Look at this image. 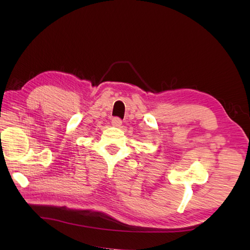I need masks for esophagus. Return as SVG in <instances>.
Returning <instances> with one entry per match:
<instances>
[{
    "label": "esophagus",
    "mask_w": 250,
    "mask_h": 250,
    "mask_svg": "<svg viewBox=\"0 0 250 250\" xmlns=\"http://www.w3.org/2000/svg\"><path fill=\"white\" fill-rule=\"evenodd\" d=\"M111 124H112L113 126H121V125H122V120H121L119 117L112 118V120H111Z\"/></svg>",
    "instance_id": "34e87169"
}]
</instances>
